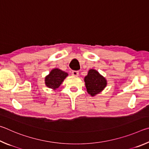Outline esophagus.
Returning a JSON list of instances; mask_svg holds the SVG:
<instances>
[{"label": "esophagus", "instance_id": "34e87169", "mask_svg": "<svg viewBox=\"0 0 149 149\" xmlns=\"http://www.w3.org/2000/svg\"><path fill=\"white\" fill-rule=\"evenodd\" d=\"M72 75L74 77H78L79 75V72L77 70H72Z\"/></svg>", "mask_w": 149, "mask_h": 149}]
</instances>
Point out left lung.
<instances>
[{"mask_svg":"<svg viewBox=\"0 0 149 149\" xmlns=\"http://www.w3.org/2000/svg\"><path fill=\"white\" fill-rule=\"evenodd\" d=\"M88 93L92 96L100 93L107 86V80L97 70L90 69L84 78Z\"/></svg>","mask_w":149,"mask_h":149,"instance_id":"obj_1","label":"left lung"}]
</instances>
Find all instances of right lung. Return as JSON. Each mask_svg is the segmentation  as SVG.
Listing matches in <instances>:
<instances>
[{
  "label": "right lung",
  "instance_id": "obj_1",
  "mask_svg": "<svg viewBox=\"0 0 149 149\" xmlns=\"http://www.w3.org/2000/svg\"><path fill=\"white\" fill-rule=\"evenodd\" d=\"M68 74L58 69H54L45 78L46 85L52 89H56L67 77Z\"/></svg>",
  "mask_w": 149,
  "mask_h": 149
}]
</instances>
